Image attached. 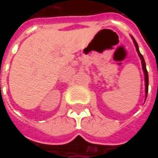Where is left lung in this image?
Here are the masks:
<instances>
[{
    "label": "left lung",
    "mask_w": 158,
    "mask_h": 158,
    "mask_svg": "<svg viewBox=\"0 0 158 158\" xmlns=\"http://www.w3.org/2000/svg\"><path fill=\"white\" fill-rule=\"evenodd\" d=\"M132 39L134 40V43H135V46L136 47V51L138 52V54H139V56L141 58V60H142V65H143V72H144V76H145V92H146V97H147V95H148V89H149V76H148V71H147V69H146V63H145V60H144V58L143 56L141 54V52L139 51V48H138V45H137L136 41L132 37Z\"/></svg>",
    "instance_id": "obj_1"
}]
</instances>
